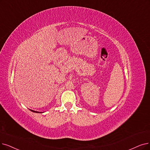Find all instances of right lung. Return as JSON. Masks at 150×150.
Returning a JSON list of instances; mask_svg holds the SVG:
<instances>
[{
    "label": "right lung",
    "instance_id": "obj_1",
    "mask_svg": "<svg viewBox=\"0 0 150 150\" xmlns=\"http://www.w3.org/2000/svg\"><path fill=\"white\" fill-rule=\"evenodd\" d=\"M31 111L34 112H38V111H34V110H31Z\"/></svg>",
    "mask_w": 150,
    "mask_h": 150
}]
</instances>
